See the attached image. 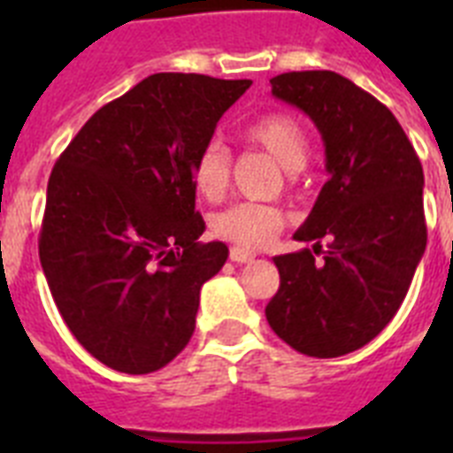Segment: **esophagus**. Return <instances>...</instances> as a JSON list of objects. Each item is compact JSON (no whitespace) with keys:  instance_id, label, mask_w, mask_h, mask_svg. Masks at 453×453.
Returning a JSON list of instances; mask_svg holds the SVG:
<instances>
[{"instance_id":"esophagus-1","label":"esophagus","mask_w":453,"mask_h":453,"mask_svg":"<svg viewBox=\"0 0 453 453\" xmlns=\"http://www.w3.org/2000/svg\"><path fill=\"white\" fill-rule=\"evenodd\" d=\"M256 254L254 251H249V249H242V247H233L230 249V261L233 263H249L254 261Z\"/></svg>"}]
</instances>
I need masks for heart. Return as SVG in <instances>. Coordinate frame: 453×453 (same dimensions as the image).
I'll return each mask as SVG.
<instances>
[{
	"label": "heart",
	"mask_w": 453,
	"mask_h": 453,
	"mask_svg": "<svg viewBox=\"0 0 453 453\" xmlns=\"http://www.w3.org/2000/svg\"><path fill=\"white\" fill-rule=\"evenodd\" d=\"M242 138L254 148L268 152L282 169L298 171L308 162L310 141L303 124L289 112H268L244 127ZM230 152L220 141L206 143L192 162V185L199 197L216 202L226 195L230 183ZM284 213L275 206L240 204L227 206L213 216L211 230L237 247H263L284 227Z\"/></svg>",
	"instance_id": "obj_1"
}]
</instances>
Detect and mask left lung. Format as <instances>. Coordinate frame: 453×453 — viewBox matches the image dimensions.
Listing matches in <instances>:
<instances>
[{
	"instance_id": "8db88e82",
	"label": "left lung",
	"mask_w": 453,
	"mask_h": 453,
	"mask_svg": "<svg viewBox=\"0 0 453 453\" xmlns=\"http://www.w3.org/2000/svg\"><path fill=\"white\" fill-rule=\"evenodd\" d=\"M270 84L322 134L329 180L294 233L312 249L273 258L280 289L265 317L294 350L341 357L379 336L407 296L428 242L423 166L393 112L341 74L284 73Z\"/></svg>"
}]
</instances>
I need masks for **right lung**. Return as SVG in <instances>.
I'll return each instance as SVG.
<instances>
[{"mask_svg": "<svg viewBox=\"0 0 453 453\" xmlns=\"http://www.w3.org/2000/svg\"><path fill=\"white\" fill-rule=\"evenodd\" d=\"M251 80L157 73L103 105L53 166L39 261L73 336L110 369L150 373L195 331L227 258L197 242L192 162Z\"/></svg>", "mask_w": 453, "mask_h": 453, "instance_id": "1", "label": "right lung"}]
</instances>
